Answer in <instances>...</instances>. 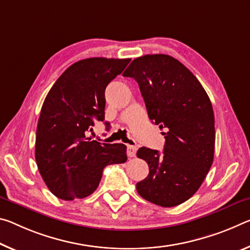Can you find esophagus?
<instances>
[{
    "label": "esophagus",
    "mask_w": 250,
    "mask_h": 250,
    "mask_svg": "<svg viewBox=\"0 0 250 250\" xmlns=\"http://www.w3.org/2000/svg\"><path fill=\"white\" fill-rule=\"evenodd\" d=\"M136 152H137V146H131V145H128L126 146V154H128V157L132 158L136 156Z\"/></svg>",
    "instance_id": "34e87169"
}]
</instances>
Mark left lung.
Returning a JSON list of instances; mask_svg holds the SVG:
<instances>
[{
    "label": "left lung",
    "instance_id": "obj_1",
    "mask_svg": "<svg viewBox=\"0 0 250 250\" xmlns=\"http://www.w3.org/2000/svg\"><path fill=\"white\" fill-rule=\"evenodd\" d=\"M138 82L149 119L165 132L164 152L142 146L138 158L149 175L137 184L139 195L161 207H175L195 195L215 153V117L203 85L167 54L137 58L124 73Z\"/></svg>",
    "mask_w": 250,
    "mask_h": 250
}]
</instances>
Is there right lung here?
<instances>
[{"label":"right lung","mask_w":250,"mask_h":250,"mask_svg":"<svg viewBox=\"0 0 250 250\" xmlns=\"http://www.w3.org/2000/svg\"><path fill=\"white\" fill-rule=\"evenodd\" d=\"M130 59L89 58L69 66L43 102L35 160L47 188L63 200L81 199L98 188L105 166L126 161V146L86 138L104 120L106 85Z\"/></svg>","instance_id":"add662e5"}]
</instances>
